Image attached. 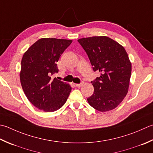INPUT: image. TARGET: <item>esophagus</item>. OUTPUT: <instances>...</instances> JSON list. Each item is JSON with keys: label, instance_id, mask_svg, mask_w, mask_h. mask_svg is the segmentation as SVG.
<instances>
[{"label": "esophagus", "instance_id": "1", "mask_svg": "<svg viewBox=\"0 0 153 153\" xmlns=\"http://www.w3.org/2000/svg\"><path fill=\"white\" fill-rule=\"evenodd\" d=\"M83 85V83H77V84H76V86L77 87V88H81Z\"/></svg>", "mask_w": 153, "mask_h": 153}]
</instances>
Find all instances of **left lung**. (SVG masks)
<instances>
[{"label": "left lung", "instance_id": "left-lung-1", "mask_svg": "<svg viewBox=\"0 0 153 153\" xmlns=\"http://www.w3.org/2000/svg\"><path fill=\"white\" fill-rule=\"evenodd\" d=\"M88 54L95 71L101 75L91 82L94 92L88 98L90 105L105 112L117 107L127 94L131 63L124 47L107 36L77 40Z\"/></svg>", "mask_w": 153, "mask_h": 153}]
</instances>
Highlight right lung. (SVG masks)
<instances>
[{
	"instance_id": "1",
	"label": "right lung",
	"mask_w": 153,
	"mask_h": 153,
	"mask_svg": "<svg viewBox=\"0 0 153 153\" xmlns=\"http://www.w3.org/2000/svg\"><path fill=\"white\" fill-rule=\"evenodd\" d=\"M72 40L39 39L24 53L20 79L28 101L44 112L57 111L66 102L71 87L52 76L58 71L56 63Z\"/></svg>"
}]
</instances>
